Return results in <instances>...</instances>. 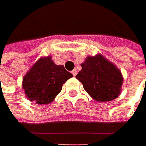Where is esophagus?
Masks as SVG:
<instances>
[{"mask_svg": "<svg viewBox=\"0 0 146 146\" xmlns=\"http://www.w3.org/2000/svg\"><path fill=\"white\" fill-rule=\"evenodd\" d=\"M71 73H72V75L74 76H76V74H77V70H73L72 71H71Z\"/></svg>", "mask_w": 146, "mask_h": 146, "instance_id": "esophagus-1", "label": "esophagus"}]
</instances>
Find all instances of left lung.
<instances>
[{
    "instance_id": "obj_1",
    "label": "left lung",
    "mask_w": 146,
    "mask_h": 146,
    "mask_svg": "<svg viewBox=\"0 0 146 146\" xmlns=\"http://www.w3.org/2000/svg\"><path fill=\"white\" fill-rule=\"evenodd\" d=\"M76 75L84 90L100 102L112 101L120 94L123 84L121 71L100 53L88 57Z\"/></svg>"
}]
</instances>
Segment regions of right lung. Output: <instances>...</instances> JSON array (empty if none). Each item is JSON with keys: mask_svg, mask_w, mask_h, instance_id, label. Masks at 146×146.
Here are the masks:
<instances>
[{"mask_svg": "<svg viewBox=\"0 0 146 146\" xmlns=\"http://www.w3.org/2000/svg\"><path fill=\"white\" fill-rule=\"evenodd\" d=\"M73 77L63 66L56 65L50 56L40 58L23 79L27 98L38 105L53 102L66 81Z\"/></svg>", "mask_w": 146, "mask_h": 146, "instance_id": "add662e5", "label": "right lung"}]
</instances>
